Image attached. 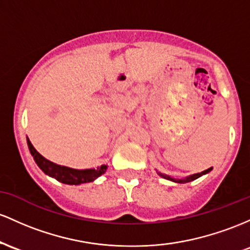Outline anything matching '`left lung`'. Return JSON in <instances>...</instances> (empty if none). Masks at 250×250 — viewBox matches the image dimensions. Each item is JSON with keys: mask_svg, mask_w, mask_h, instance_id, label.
I'll use <instances>...</instances> for the list:
<instances>
[{"mask_svg": "<svg viewBox=\"0 0 250 250\" xmlns=\"http://www.w3.org/2000/svg\"><path fill=\"white\" fill-rule=\"evenodd\" d=\"M211 170H212V167H209V169H207V170L202 171V172L195 173V175H191V176H188V177L183 178V179L172 178V177H170V176L163 175V173H159V172H158V175H159V176H162L163 178H167V179H170V181H172V182H176V183H189V182H191V181H195V179H197L198 177H201L202 175H206V173L210 172V171H211Z\"/></svg>", "mask_w": 250, "mask_h": 250, "instance_id": "1", "label": "left lung"}]
</instances>
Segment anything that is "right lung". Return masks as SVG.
I'll return each instance as SVG.
<instances>
[{
  "instance_id": "1",
  "label": "right lung",
  "mask_w": 250,
  "mask_h": 250,
  "mask_svg": "<svg viewBox=\"0 0 250 250\" xmlns=\"http://www.w3.org/2000/svg\"><path fill=\"white\" fill-rule=\"evenodd\" d=\"M27 144L29 147L30 153H32L33 158L38 167L43 171L46 175L50 176V177L55 178L57 181L61 182L63 184H69V186H78L81 183H88V182H93L94 179H97L99 176H102L103 173H105L106 169H107V165H102V167H97V169H86V170H77L72 169V167H61V165L55 164V163L48 161L44 157H42L38 151L35 150V147L33 146V144L30 143V140L27 138Z\"/></svg>"
}]
</instances>
